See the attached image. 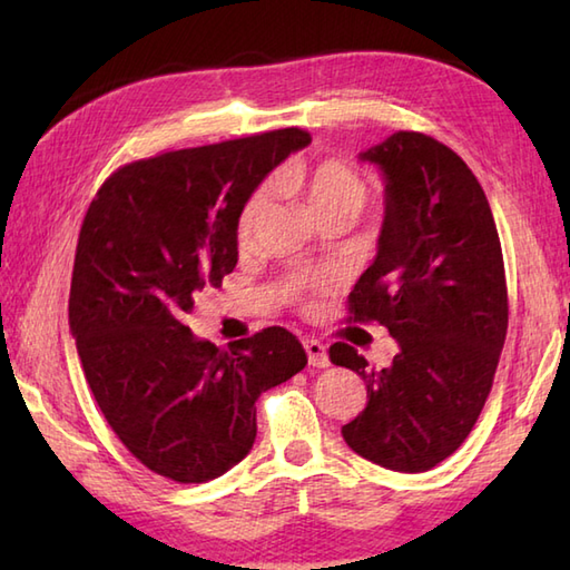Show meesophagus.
<instances>
[{"label":"esophagus","instance_id":"1","mask_svg":"<svg viewBox=\"0 0 570 570\" xmlns=\"http://www.w3.org/2000/svg\"><path fill=\"white\" fill-rule=\"evenodd\" d=\"M304 347H306V355H308V365H313V367H328L331 365L328 347H325L321 341H313V337H306Z\"/></svg>","mask_w":570,"mask_h":570}]
</instances>
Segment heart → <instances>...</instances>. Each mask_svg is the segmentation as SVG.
I'll list each match as a JSON object with an SVG mask.
<instances>
[{
	"instance_id": "obj_1",
	"label": "heart",
	"mask_w": 570,
	"mask_h": 570,
	"mask_svg": "<svg viewBox=\"0 0 570 570\" xmlns=\"http://www.w3.org/2000/svg\"><path fill=\"white\" fill-rule=\"evenodd\" d=\"M284 188L294 190L296 196L304 198L306 208L316 220L323 217H353L362 210L367 200V180L357 174L353 166L337 159H325L318 164H298L288 168L282 178ZM269 208V190L257 188L242 205L237 217V239L239 245L247 242L257 233L262 217Z\"/></svg>"
}]
</instances>
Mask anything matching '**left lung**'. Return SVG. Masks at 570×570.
<instances>
[{"label":"left lung","instance_id":"8db88e82","mask_svg":"<svg viewBox=\"0 0 570 570\" xmlns=\"http://www.w3.org/2000/svg\"><path fill=\"white\" fill-rule=\"evenodd\" d=\"M357 159L377 166L384 217L350 313L382 323L399 353L372 372L353 345L331 347L367 384L343 439L386 470L423 472L458 451L490 394L507 335L502 247L485 190L445 144L396 131Z\"/></svg>","mask_w":570,"mask_h":570}]
</instances>
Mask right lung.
I'll return each instance as SVG.
<instances>
[{
	"mask_svg": "<svg viewBox=\"0 0 570 570\" xmlns=\"http://www.w3.org/2000/svg\"><path fill=\"white\" fill-rule=\"evenodd\" d=\"M311 137L301 129L168 151L105 180L85 215L68 323L95 402L129 453L176 482L225 475L257 439V399L306 367L286 328L229 353L184 323L237 264V217Z\"/></svg>",
	"mask_w": 570,
	"mask_h": 570,
	"instance_id": "add662e5",
	"label": "right lung"
}]
</instances>
